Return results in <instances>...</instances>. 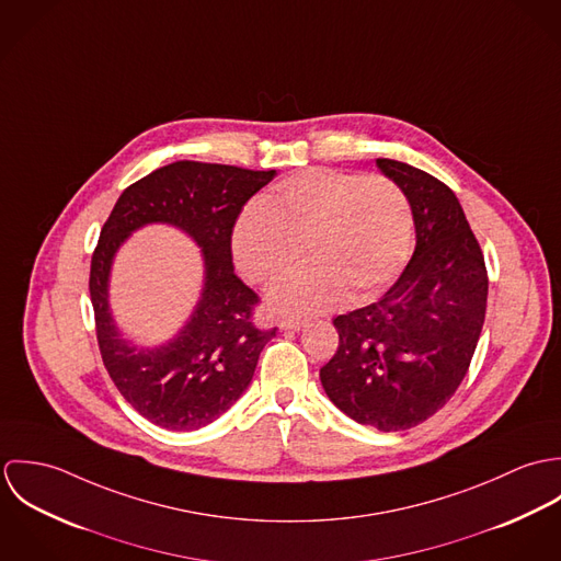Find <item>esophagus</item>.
<instances>
[{"label": "esophagus", "mask_w": 561, "mask_h": 561, "mask_svg": "<svg viewBox=\"0 0 561 561\" xmlns=\"http://www.w3.org/2000/svg\"><path fill=\"white\" fill-rule=\"evenodd\" d=\"M305 325V321L294 320V318H283L278 321L280 330H300Z\"/></svg>", "instance_id": "esophagus-1"}]
</instances>
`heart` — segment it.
Wrapping results in <instances>:
<instances>
[{"label": "heart", "mask_w": 561, "mask_h": 561, "mask_svg": "<svg viewBox=\"0 0 561 561\" xmlns=\"http://www.w3.org/2000/svg\"><path fill=\"white\" fill-rule=\"evenodd\" d=\"M305 254L307 270L270 291L283 313H316L347 294L365 302L382 294L408 263L412 207L396 181L311 168L243 205L231 231L241 274L259 285L287 276Z\"/></svg>", "instance_id": "obj_1"}]
</instances>
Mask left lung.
I'll use <instances>...</instances> for the list:
<instances>
[{
    "label": "left lung",
    "instance_id": "8db88e82",
    "mask_svg": "<svg viewBox=\"0 0 561 561\" xmlns=\"http://www.w3.org/2000/svg\"><path fill=\"white\" fill-rule=\"evenodd\" d=\"M376 163L410 201L416 245L378 302L332 320L339 347L320 380L356 423L400 432L438 412L465 380L485 318L488 274L460 201L443 181L403 161Z\"/></svg>",
    "mask_w": 561,
    "mask_h": 561
}]
</instances>
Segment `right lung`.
<instances>
[{
  "instance_id": "obj_1",
  "label": "right lung",
  "mask_w": 561,
  "mask_h": 561,
  "mask_svg": "<svg viewBox=\"0 0 561 561\" xmlns=\"http://www.w3.org/2000/svg\"><path fill=\"white\" fill-rule=\"evenodd\" d=\"M276 170L174 161L129 185L105 220L90 263V300L103 365L121 396L151 423L190 432L225 414L248 389L276 328L252 321L259 296L233 272L231 231L241 207ZM170 224L199 243L202 300L180 334L158 348L122 339L106 302L113 254L134 230Z\"/></svg>"
}]
</instances>
